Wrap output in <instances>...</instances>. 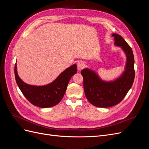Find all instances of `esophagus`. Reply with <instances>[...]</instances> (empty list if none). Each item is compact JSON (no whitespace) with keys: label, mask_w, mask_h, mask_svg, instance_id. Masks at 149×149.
Wrapping results in <instances>:
<instances>
[{"label":"esophagus","mask_w":149,"mask_h":149,"mask_svg":"<svg viewBox=\"0 0 149 149\" xmlns=\"http://www.w3.org/2000/svg\"><path fill=\"white\" fill-rule=\"evenodd\" d=\"M85 66V63L83 61H79L77 64V68L78 70H81Z\"/></svg>","instance_id":"34e87169"}]
</instances>
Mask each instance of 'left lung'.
Segmentation results:
<instances>
[{"label":"left lung","instance_id":"obj_1","mask_svg":"<svg viewBox=\"0 0 149 149\" xmlns=\"http://www.w3.org/2000/svg\"><path fill=\"white\" fill-rule=\"evenodd\" d=\"M114 45L120 47L126 56L125 70L119 78L112 81L102 80L93 70L81 71L85 95L89 102L99 107H109L119 104L131 88L135 77L134 57L132 48L120 35L113 33Z\"/></svg>","mask_w":149,"mask_h":149}]
</instances>
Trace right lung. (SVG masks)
Listing matches in <instances>:
<instances>
[{
  "label": "right lung",
  "mask_w": 149,
  "mask_h": 149,
  "mask_svg": "<svg viewBox=\"0 0 149 149\" xmlns=\"http://www.w3.org/2000/svg\"><path fill=\"white\" fill-rule=\"evenodd\" d=\"M74 64L68 68L53 82L44 86H34L24 83L18 75L17 63L15 65L16 83L28 101L39 107L47 108L58 104L63 97L71 78L77 72Z\"/></svg>",
  "instance_id": "obj_1"
}]
</instances>
